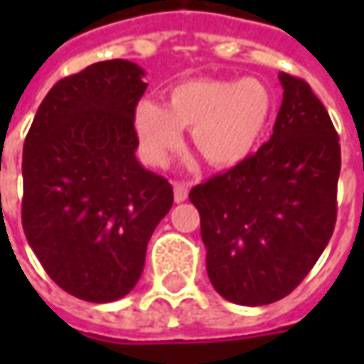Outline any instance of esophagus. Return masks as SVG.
I'll return each mask as SVG.
<instances>
[{
	"instance_id": "1",
	"label": "esophagus",
	"mask_w": 364,
	"mask_h": 364,
	"mask_svg": "<svg viewBox=\"0 0 364 364\" xmlns=\"http://www.w3.org/2000/svg\"><path fill=\"white\" fill-rule=\"evenodd\" d=\"M173 197H175V203H183V200H187V197H189V183L175 181Z\"/></svg>"
}]
</instances>
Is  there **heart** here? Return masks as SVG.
I'll use <instances>...</instances> for the list:
<instances>
[{
    "instance_id": "obj_1",
    "label": "heart",
    "mask_w": 364,
    "mask_h": 364,
    "mask_svg": "<svg viewBox=\"0 0 364 364\" xmlns=\"http://www.w3.org/2000/svg\"><path fill=\"white\" fill-rule=\"evenodd\" d=\"M273 112V97L259 80H191L175 85L159 107L142 101L134 127L144 156L166 164L191 130L195 150L208 166L234 167L252 156Z\"/></svg>"
}]
</instances>
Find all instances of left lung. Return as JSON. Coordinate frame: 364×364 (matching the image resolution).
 I'll list each match as a JSON object with an SVG mask.
<instances>
[{
	"mask_svg": "<svg viewBox=\"0 0 364 364\" xmlns=\"http://www.w3.org/2000/svg\"><path fill=\"white\" fill-rule=\"evenodd\" d=\"M273 136L242 164L193 187L206 271L242 306L281 300L302 282L336 228L339 136L310 85L281 72Z\"/></svg>",
	"mask_w": 364,
	"mask_h": 364,
	"instance_id": "8db88e82",
	"label": "left lung"
}]
</instances>
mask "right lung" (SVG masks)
Listing matches in <instances>:
<instances>
[{
    "mask_svg": "<svg viewBox=\"0 0 364 364\" xmlns=\"http://www.w3.org/2000/svg\"><path fill=\"white\" fill-rule=\"evenodd\" d=\"M144 75L134 62L107 60L60 80L23 146L28 245L60 289L97 304L134 289L173 205L169 181L136 159Z\"/></svg>",
    "mask_w": 364,
    "mask_h": 364,
    "instance_id": "right-lung-1",
    "label": "right lung"
}]
</instances>
